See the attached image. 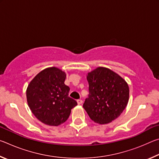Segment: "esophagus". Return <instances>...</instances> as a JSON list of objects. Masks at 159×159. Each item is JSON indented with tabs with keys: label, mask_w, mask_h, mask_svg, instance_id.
<instances>
[{
	"label": "esophagus",
	"mask_w": 159,
	"mask_h": 159,
	"mask_svg": "<svg viewBox=\"0 0 159 159\" xmlns=\"http://www.w3.org/2000/svg\"><path fill=\"white\" fill-rule=\"evenodd\" d=\"M77 103H78V104H81L83 103V100L81 99H77Z\"/></svg>",
	"instance_id": "esophagus-1"
}]
</instances>
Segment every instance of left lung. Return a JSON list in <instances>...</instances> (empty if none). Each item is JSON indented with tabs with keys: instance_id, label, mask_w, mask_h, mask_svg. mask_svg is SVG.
<instances>
[{
	"instance_id": "left-lung-1",
	"label": "left lung",
	"mask_w": 159,
	"mask_h": 159,
	"mask_svg": "<svg viewBox=\"0 0 159 159\" xmlns=\"http://www.w3.org/2000/svg\"><path fill=\"white\" fill-rule=\"evenodd\" d=\"M87 80L89 94L83 107L90 119L105 124L119 116L128 102L127 83L104 67H98L88 73Z\"/></svg>"
}]
</instances>
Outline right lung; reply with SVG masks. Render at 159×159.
<instances>
[{"label":"right lung","instance_id":"1","mask_svg":"<svg viewBox=\"0 0 159 159\" xmlns=\"http://www.w3.org/2000/svg\"><path fill=\"white\" fill-rule=\"evenodd\" d=\"M66 74L56 67L48 68L35 76L28 85L26 99L31 112L48 125L57 126L68 119L77 102L69 96L64 84Z\"/></svg>","mask_w":159,"mask_h":159}]
</instances>
